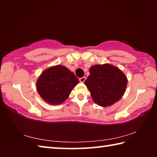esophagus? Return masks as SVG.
<instances>
[{"label": "esophagus", "instance_id": "obj_1", "mask_svg": "<svg viewBox=\"0 0 157 157\" xmlns=\"http://www.w3.org/2000/svg\"><path fill=\"white\" fill-rule=\"evenodd\" d=\"M85 80H86V78H85V77H83V78H79V82H82V83H83V82H84Z\"/></svg>", "mask_w": 157, "mask_h": 157}]
</instances>
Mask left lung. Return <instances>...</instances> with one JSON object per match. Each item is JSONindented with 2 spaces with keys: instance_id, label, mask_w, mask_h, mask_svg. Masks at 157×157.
Here are the masks:
<instances>
[{
  "instance_id": "8db88e82",
  "label": "left lung",
  "mask_w": 157,
  "mask_h": 157,
  "mask_svg": "<svg viewBox=\"0 0 157 157\" xmlns=\"http://www.w3.org/2000/svg\"><path fill=\"white\" fill-rule=\"evenodd\" d=\"M89 73L84 84L91 93L94 102L98 105L108 107L123 97L127 79L118 68L109 63L98 64L91 66Z\"/></svg>"
}]
</instances>
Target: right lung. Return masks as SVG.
I'll list each match as a JSON object with an SVG mask.
<instances>
[{
    "mask_svg": "<svg viewBox=\"0 0 157 157\" xmlns=\"http://www.w3.org/2000/svg\"><path fill=\"white\" fill-rule=\"evenodd\" d=\"M78 83L79 79L73 72L65 66L57 65L41 74L36 81V90L45 102L60 105Z\"/></svg>",
    "mask_w": 157,
    "mask_h": 157,
    "instance_id": "add662e5",
    "label": "right lung"
}]
</instances>
